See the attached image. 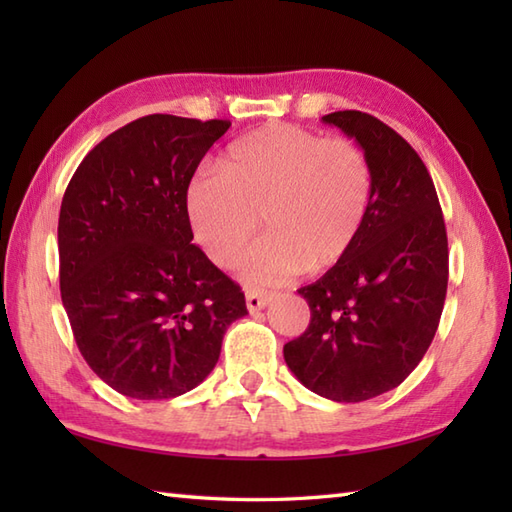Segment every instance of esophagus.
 <instances>
[{
  "mask_svg": "<svg viewBox=\"0 0 512 512\" xmlns=\"http://www.w3.org/2000/svg\"><path fill=\"white\" fill-rule=\"evenodd\" d=\"M268 301H270V295H266V292H257V290H248L246 292V308H248V312L264 310L268 306Z\"/></svg>",
  "mask_w": 512,
  "mask_h": 512,
  "instance_id": "esophagus-1",
  "label": "esophagus"
}]
</instances>
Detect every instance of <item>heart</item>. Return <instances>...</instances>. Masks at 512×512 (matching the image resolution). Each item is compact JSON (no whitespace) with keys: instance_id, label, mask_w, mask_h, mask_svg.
Segmentation results:
<instances>
[{"instance_id":"heart-1","label":"heart","mask_w":512,"mask_h":512,"mask_svg":"<svg viewBox=\"0 0 512 512\" xmlns=\"http://www.w3.org/2000/svg\"><path fill=\"white\" fill-rule=\"evenodd\" d=\"M374 173L365 151L347 138H323L273 123L239 138L220 171L193 176L184 191L191 235L217 266H233L259 228L239 277L273 288L306 268L325 270L352 253L367 220Z\"/></svg>"}]
</instances>
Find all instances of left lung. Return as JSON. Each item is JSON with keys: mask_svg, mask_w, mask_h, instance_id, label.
<instances>
[{"mask_svg": "<svg viewBox=\"0 0 512 512\" xmlns=\"http://www.w3.org/2000/svg\"><path fill=\"white\" fill-rule=\"evenodd\" d=\"M365 151L374 173L352 253L299 288L310 325L284 345L303 387L361 402L398 387L427 354L447 297V228L427 167L405 138L365 112L323 116Z\"/></svg>", "mask_w": 512, "mask_h": 512, "instance_id": "8db88e82", "label": "left lung"}]
</instances>
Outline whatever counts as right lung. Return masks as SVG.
I'll return each instance as SVG.
<instances>
[{"label": "right lung", "mask_w": 512, "mask_h": 512, "mask_svg": "<svg viewBox=\"0 0 512 512\" xmlns=\"http://www.w3.org/2000/svg\"><path fill=\"white\" fill-rule=\"evenodd\" d=\"M228 121L151 114L101 140L59 213L63 308L85 361L136 400L187 394L213 372L244 292L191 244L184 191Z\"/></svg>", "instance_id": "right-lung-1"}]
</instances>
